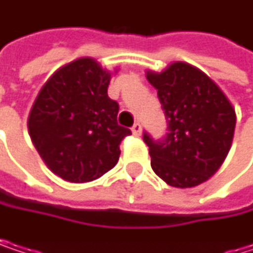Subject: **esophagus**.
I'll use <instances>...</instances> for the list:
<instances>
[{"label":"esophagus","mask_w":253,"mask_h":253,"mask_svg":"<svg viewBox=\"0 0 253 253\" xmlns=\"http://www.w3.org/2000/svg\"><path fill=\"white\" fill-rule=\"evenodd\" d=\"M131 131H132V134H134L135 137H140V135H141V131H143V129H141V125H140V124L137 122V124H134V126L131 128Z\"/></svg>","instance_id":"1"}]
</instances>
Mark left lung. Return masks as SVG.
<instances>
[{
    "label": "left lung",
    "mask_w": 253,
    "mask_h": 253,
    "mask_svg": "<svg viewBox=\"0 0 253 253\" xmlns=\"http://www.w3.org/2000/svg\"><path fill=\"white\" fill-rule=\"evenodd\" d=\"M146 78L158 89L168 121L164 140L143 135L152 169L172 187L189 189L205 183L230 152L234 107L205 72L186 62H174L162 72L147 70Z\"/></svg>",
    "instance_id": "8db88e82"
}]
</instances>
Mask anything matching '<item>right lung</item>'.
<instances>
[{"label": "right lung", "instance_id": "add662e5", "mask_svg": "<svg viewBox=\"0 0 253 253\" xmlns=\"http://www.w3.org/2000/svg\"><path fill=\"white\" fill-rule=\"evenodd\" d=\"M110 79L112 72L95 59L81 57L59 67L32 104L31 140L64 181H94L119 161V144L131 131L118 125L119 104L107 95Z\"/></svg>", "mask_w": 253, "mask_h": 253}]
</instances>
